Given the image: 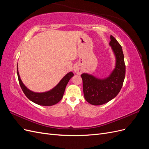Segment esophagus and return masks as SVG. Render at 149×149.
<instances>
[{"label": "esophagus", "instance_id": "1", "mask_svg": "<svg viewBox=\"0 0 149 149\" xmlns=\"http://www.w3.org/2000/svg\"><path fill=\"white\" fill-rule=\"evenodd\" d=\"M74 71L75 73L78 74H81L82 72H83L82 68L81 67V66H79V65H75V66H74Z\"/></svg>", "mask_w": 149, "mask_h": 149}]
</instances>
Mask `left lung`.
<instances>
[{
    "label": "left lung",
    "mask_w": 149,
    "mask_h": 149,
    "mask_svg": "<svg viewBox=\"0 0 149 149\" xmlns=\"http://www.w3.org/2000/svg\"><path fill=\"white\" fill-rule=\"evenodd\" d=\"M109 45L116 58L115 68L107 77L100 79L83 73V89L85 100L94 106L102 105L114 99L120 92L125 74L124 54L120 45L111 35Z\"/></svg>",
    "instance_id": "1"
}]
</instances>
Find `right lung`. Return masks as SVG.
I'll list each match as a JSON object with an SVG mask.
<instances>
[{
	"label": "right lung",
	"instance_id": "1",
	"mask_svg": "<svg viewBox=\"0 0 149 149\" xmlns=\"http://www.w3.org/2000/svg\"><path fill=\"white\" fill-rule=\"evenodd\" d=\"M73 75L74 74L73 73V72H69L61 79L60 81L58 83L56 86L49 90V91L43 93H36L28 89L24 85L23 82L22 81L19 71H18L17 65L18 79H19V84L22 91H23L25 95L31 101L40 106H53L61 101L63 96L66 85L69 82L70 79L73 77Z\"/></svg>",
	"mask_w": 149,
	"mask_h": 149
}]
</instances>
